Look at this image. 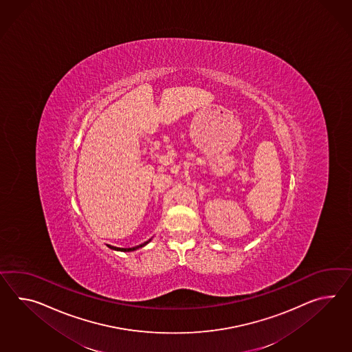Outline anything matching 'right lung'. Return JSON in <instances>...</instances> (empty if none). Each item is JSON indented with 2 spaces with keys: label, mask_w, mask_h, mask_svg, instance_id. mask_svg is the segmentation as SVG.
Returning a JSON list of instances; mask_svg holds the SVG:
<instances>
[{
  "label": "right lung",
  "mask_w": 352,
  "mask_h": 352,
  "mask_svg": "<svg viewBox=\"0 0 352 352\" xmlns=\"http://www.w3.org/2000/svg\"><path fill=\"white\" fill-rule=\"evenodd\" d=\"M151 239L147 240L145 243H142V244H140V245H136V247H132V248H117V247H112V245H108L109 248L114 249V250H120V252H132V250H136L138 248H142L144 245H146L148 241Z\"/></svg>",
  "instance_id": "right-lung-1"
}]
</instances>
